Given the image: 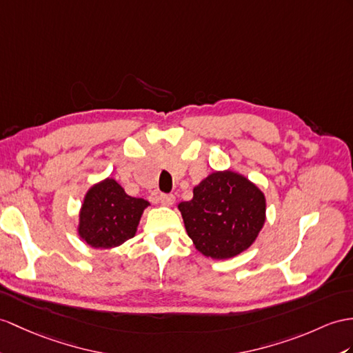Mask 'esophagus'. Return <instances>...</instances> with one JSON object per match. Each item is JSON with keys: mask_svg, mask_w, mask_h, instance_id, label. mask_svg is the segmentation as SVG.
Masks as SVG:
<instances>
[{"mask_svg": "<svg viewBox=\"0 0 353 353\" xmlns=\"http://www.w3.org/2000/svg\"><path fill=\"white\" fill-rule=\"evenodd\" d=\"M160 202L166 206H172L175 203V196L174 194H160Z\"/></svg>", "mask_w": 353, "mask_h": 353, "instance_id": "34e87169", "label": "esophagus"}]
</instances>
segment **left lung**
<instances>
[{
  "label": "left lung",
  "instance_id": "1",
  "mask_svg": "<svg viewBox=\"0 0 353 353\" xmlns=\"http://www.w3.org/2000/svg\"><path fill=\"white\" fill-rule=\"evenodd\" d=\"M188 236L203 256L230 259L250 247L265 223V194L232 170L212 172L178 205Z\"/></svg>",
  "mask_w": 353,
  "mask_h": 353
}]
</instances>
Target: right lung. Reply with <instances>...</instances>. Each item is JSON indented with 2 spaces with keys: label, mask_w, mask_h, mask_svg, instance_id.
Here are the masks:
<instances>
[{
  "label": "right lung",
  "mask_w": 353,
  "mask_h": 353,
  "mask_svg": "<svg viewBox=\"0 0 353 353\" xmlns=\"http://www.w3.org/2000/svg\"><path fill=\"white\" fill-rule=\"evenodd\" d=\"M148 205L141 197L128 196L115 179L106 178L85 194L77 232L94 248L118 247L134 236Z\"/></svg>",
  "instance_id": "right-lung-1"
}]
</instances>
